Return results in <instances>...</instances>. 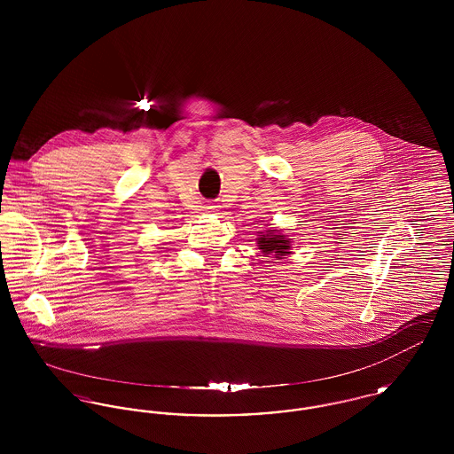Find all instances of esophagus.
Here are the masks:
<instances>
[{
	"instance_id": "1",
	"label": "esophagus",
	"mask_w": 454,
	"mask_h": 454,
	"mask_svg": "<svg viewBox=\"0 0 454 454\" xmlns=\"http://www.w3.org/2000/svg\"><path fill=\"white\" fill-rule=\"evenodd\" d=\"M217 206H215V204H213V202H207V204H206V209H209V211H215V209H216Z\"/></svg>"
}]
</instances>
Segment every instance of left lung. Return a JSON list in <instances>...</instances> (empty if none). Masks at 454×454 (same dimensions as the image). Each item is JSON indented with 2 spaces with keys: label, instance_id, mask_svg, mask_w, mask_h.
I'll use <instances>...</instances> for the list:
<instances>
[{
  "label": "left lung",
  "instance_id": "8db88e82",
  "mask_svg": "<svg viewBox=\"0 0 454 454\" xmlns=\"http://www.w3.org/2000/svg\"><path fill=\"white\" fill-rule=\"evenodd\" d=\"M278 231L276 230H269L265 235H260L259 237V247L262 250V254L265 257L269 255H274L272 259H282L286 254H291L289 248V238L284 237V235H276ZM269 262V260H267Z\"/></svg>",
  "mask_w": 454,
  "mask_h": 454
}]
</instances>
